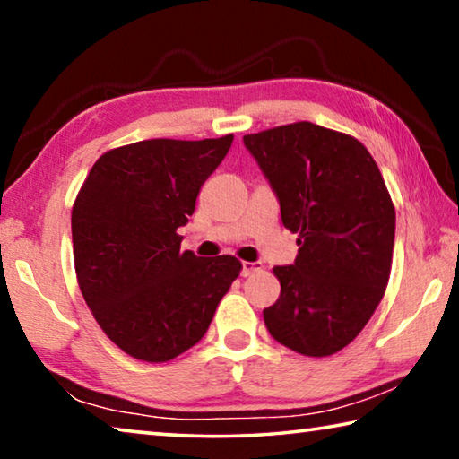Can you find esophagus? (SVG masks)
<instances>
[{
	"instance_id": "1",
	"label": "esophagus",
	"mask_w": 459,
	"mask_h": 459,
	"mask_svg": "<svg viewBox=\"0 0 459 459\" xmlns=\"http://www.w3.org/2000/svg\"><path fill=\"white\" fill-rule=\"evenodd\" d=\"M261 269H263V265H261L259 261H245L243 263V269H240V275L248 277V275L257 273V271H261Z\"/></svg>"
}]
</instances>
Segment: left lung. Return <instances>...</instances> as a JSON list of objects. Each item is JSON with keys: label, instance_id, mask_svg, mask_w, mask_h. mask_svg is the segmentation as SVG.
I'll list each match as a JSON object with an SVG mask.
<instances>
[{"label": "left lung", "instance_id": "8db88e82", "mask_svg": "<svg viewBox=\"0 0 459 459\" xmlns=\"http://www.w3.org/2000/svg\"><path fill=\"white\" fill-rule=\"evenodd\" d=\"M269 180L283 227L298 232L293 265L273 267L281 295L263 309L279 344L330 356L351 344L391 275L394 206L359 139L309 121L245 135Z\"/></svg>", "mask_w": 459, "mask_h": 459}]
</instances>
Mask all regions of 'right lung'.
<instances>
[{
  "label": "right lung",
  "mask_w": 459,
  "mask_h": 459,
  "mask_svg": "<svg viewBox=\"0 0 459 459\" xmlns=\"http://www.w3.org/2000/svg\"><path fill=\"white\" fill-rule=\"evenodd\" d=\"M232 135L202 142L145 139L100 155L73 206L74 269L82 298L123 352L166 362L211 325L240 273L230 255L180 251L178 229Z\"/></svg>",
  "instance_id": "obj_1"
}]
</instances>
